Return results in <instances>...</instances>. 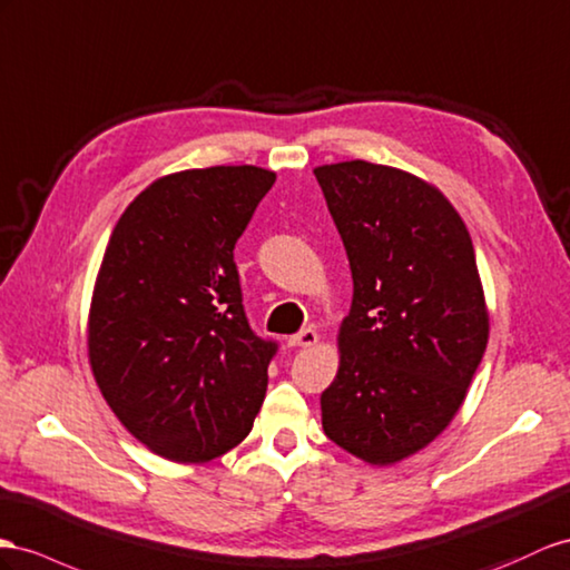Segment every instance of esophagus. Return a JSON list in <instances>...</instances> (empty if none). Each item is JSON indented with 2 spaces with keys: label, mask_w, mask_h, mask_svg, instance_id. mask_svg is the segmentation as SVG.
<instances>
[{
  "label": "esophagus",
  "mask_w": 570,
  "mask_h": 570,
  "mask_svg": "<svg viewBox=\"0 0 570 570\" xmlns=\"http://www.w3.org/2000/svg\"><path fill=\"white\" fill-rule=\"evenodd\" d=\"M315 342H317V332L311 330V327H305V330H301L298 334H294V337H288V344H291V346H301V348H308V346H313Z\"/></svg>",
  "instance_id": "34e87169"
}]
</instances>
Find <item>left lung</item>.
I'll use <instances>...</instances> for the list:
<instances>
[{"instance_id":"8db88e82","label":"left lung","mask_w":570,"mask_h":570,"mask_svg":"<svg viewBox=\"0 0 570 570\" xmlns=\"http://www.w3.org/2000/svg\"><path fill=\"white\" fill-rule=\"evenodd\" d=\"M315 178L354 279L323 429L361 460L400 462L450 424L484 356L474 245L452 204L410 173L344 160Z\"/></svg>"}]
</instances>
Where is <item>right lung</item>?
Masks as SVG:
<instances>
[{
  "mask_svg": "<svg viewBox=\"0 0 570 570\" xmlns=\"http://www.w3.org/2000/svg\"><path fill=\"white\" fill-rule=\"evenodd\" d=\"M276 175L214 166L151 183L100 265L89 358L110 410L160 458L204 462L250 433L274 340L247 323L233 247Z\"/></svg>",
  "mask_w": 570,
  "mask_h": 570,
  "instance_id": "obj_1",
  "label": "right lung"
}]
</instances>
